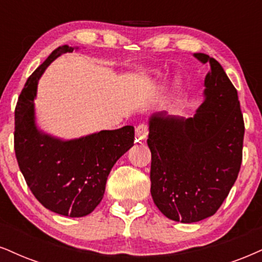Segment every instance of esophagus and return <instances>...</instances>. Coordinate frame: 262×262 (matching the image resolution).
Here are the masks:
<instances>
[{"mask_svg":"<svg viewBox=\"0 0 262 262\" xmlns=\"http://www.w3.org/2000/svg\"><path fill=\"white\" fill-rule=\"evenodd\" d=\"M147 137H148V125L144 124V122H141V124H138L136 127L137 141L143 142L147 140Z\"/></svg>","mask_w":262,"mask_h":262,"instance_id":"esophagus-1","label":"esophagus"}]
</instances>
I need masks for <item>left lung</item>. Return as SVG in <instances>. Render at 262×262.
I'll return each instance as SVG.
<instances>
[{
	"instance_id": "8db88e82",
	"label": "left lung",
	"mask_w": 262,
	"mask_h": 262,
	"mask_svg": "<svg viewBox=\"0 0 262 262\" xmlns=\"http://www.w3.org/2000/svg\"><path fill=\"white\" fill-rule=\"evenodd\" d=\"M205 101L194 118L153 115L147 143L151 153L150 193L166 217L192 224L212 216L227 198L243 158L244 120L235 87L208 54Z\"/></svg>"
}]
</instances>
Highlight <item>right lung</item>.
<instances>
[{"instance_id":"1","label":"right lung","mask_w":262,"mask_h":262,"mask_svg":"<svg viewBox=\"0 0 262 262\" xmlns=\"http://www.w3.org/2000/svg\"><path fill=\"white\" fill-rule=\"evenodd\" d=\"M73 51L68 45L56 48L29 76L14 112V150L25 182L45 208L82 217L101 203L112 167L134 146L135 128L124 126L72 141L37 130L34 98L38 79L58 56Z\"/></svg>"}]
</instances>
